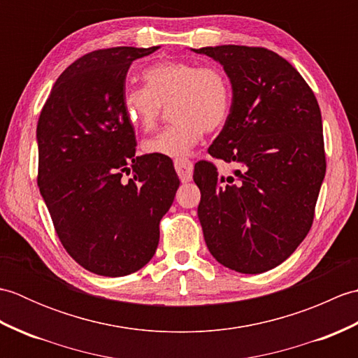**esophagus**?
Returning a JSON list of instances; mask_svg holds the SVG:
<instances>
[{
    "mask_svg": "<svg viewBox=\"0 0 358 358\" xmlns=\"http://www.w3.org/2000/svg\"><path fill=\"white\" fill-rule=\"evenodd\" d=\"M175 166V171H177L180 180L183 181V183H187V181L192 180V171H194V164L191 159L187 158H180V159H175L173 162Z\"/></svg>",
    "mask_w": 358,
    "mask_h": 358,
    "instance_id": "1",
    "label": "esophagus"
}]
</instances>
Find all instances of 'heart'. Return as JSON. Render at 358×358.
Returning a JSON list of instances; mask_svg holds the SVG:
<instances>
[{"label": "heart", "instance_id": "heart-1", "mask_svg": "<svg viewBox=\"0 0 358 358\" xmlns=\"http://www.w3.org/2000/svg\"><path fill=\"white\" fill-rule=\"evenodd\" d=\"M144 87H126L123 112L134 127L154 129L162 108L171 104L175 123L143 143L149 155L186 157L201 136L222 127L229 115L232 90L226 73L214 66L169 59L143 72Z\"/></svg>", "mask_w": 358, "mask_h": 358}]
</instances>
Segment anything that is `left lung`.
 Listing matches in <instances>:
<instances>
[{
	"label": "left lung",
	"instance_id": "1",
	"mask_svg": "<svg viewBox=\"0 0 358 358\" xmlns=\"http://www.w3.org/2000/svg\"><path fill=\"white\" fill-rule=\"evenodd\" d=\"M223 66L232 104L209 154L234 177L195 164L199 218L209 252L241 273L283 263L313 226L326 158L322 113L301 75L278 53L248 45L192 49Z\"/></svg>",
	"mask_w": 358,
	"mask_h": 358
}]
</instances>
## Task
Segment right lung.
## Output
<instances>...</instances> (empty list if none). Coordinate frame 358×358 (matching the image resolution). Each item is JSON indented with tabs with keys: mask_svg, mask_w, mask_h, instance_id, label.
<instances>
[{
	"mask_svg": "<svg viewBox=\"0 0 358 358\" xmlns=\"http://www.w3.org/2000/svg\"><path fill=\"white\" fill-rule=\"evenodd\" d=\"M157 49L123 45L78 58L38 120L43 200L67 254L96 275H129L150 262L180 185L169 159L135 155L123 112L129 67Z\"/></svg>",
	"mask_w": 358,
	"mask_h": 358,
	"instance_id": "1",
	"label": "right lung"
}]
</instances>
